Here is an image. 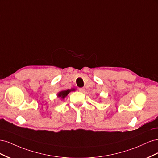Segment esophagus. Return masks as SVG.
Returning a JSON list of instances; mask_svg holds the SVG:
<instances>
[{"instance_id":"34e87169","label":"esophagus","mask_w":158,"mask_h":158,"mask_svg":"<svg viewBox=\"0 0 158 158\" xmlns=\"http://www.w3.org/2000/svg\"><path fill=\"white\" fill-rule=\"evenodd\" d=\"M78 90L80 92H84L85 89H84V88H78Z\"/></svg>"}]
</instances>
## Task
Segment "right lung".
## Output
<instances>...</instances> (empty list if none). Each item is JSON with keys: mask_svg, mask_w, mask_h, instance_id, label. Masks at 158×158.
I'll return each instance as SVG.
<instances>
[{"mask_svg": "<svg viewBox=\"0 0 158 158\" xmlns=\"http://www.w3.org/2000/svg\"><path fill=\"white\" fill-rule=\"evenodd\" d=\"M73 90H74V89H73ZM70 91H72V90L68 89V90L62 91V92H59V94H58V97H59V98H61L64 99V98L66 96V95H68V94L70 92Z\"/></svg>", "mask_w": 158, "mask_h": 158, "instance_id": "add662e5", "label": "right lung"}]
</instances>
